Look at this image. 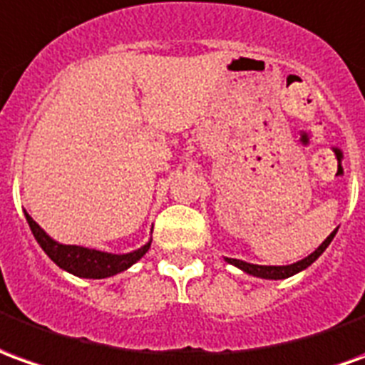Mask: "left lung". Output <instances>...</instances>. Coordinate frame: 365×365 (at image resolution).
Instances as JSON below:
<instances>
[{
    "label": "left lung",
    "instance_id": "1",
    "mask_svg": "<svg viewBox=\"0 0 365 365\" xmlns=\"http://www.w3.org/2000/svg\"><path fill=\"white\" fill-rule=\"evenodd\" d=\"M336 236V230L330 234V236L322 242V244L314 250V252L309 255V257H304V259L297 261V263H291V265H253V263H245V261L242 259H232V257H226V261L228 263H232V265H236V267H240L242 271H245V273H250V275H253V277H261V279H287L291 277V275H294V273H299V271L307 269L309 265H312L314 261L319 259L320 255H322V252L327 250L328 245H330V242L334 240Z\"/></svg>",
    "mask_w": 365,
    "mask_h": 365
}]
</instances>
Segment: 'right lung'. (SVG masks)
Masks as SVG:
<instances>
[{
    "instance_id": "1",
    "label": "right lung",
    "mask_w": 365,
    "mask_h": 365,
    "mask_svg": "<svg viewBox=\"0 0 365 365\" xmlns=\"http://www.w3.org/2000/svg\"><path fill=\"white\" fill-rule=\"evenodd\" d=\"M25 218L29 224L33 236L37 240V244L43 247V252L51 257V259L61 267V269L68 271L76 277L84 279H106L118 275L121 271L131 267L133 263L141 259L149 250L151 242H147L143 247H139L135 252L129 253H108L98 252V250H90V247H82V245H64L54 242L53 237L46 234L45 230L38 226L35 220L31 218L25 212Z\"/></svg>"
}]
</instances>
